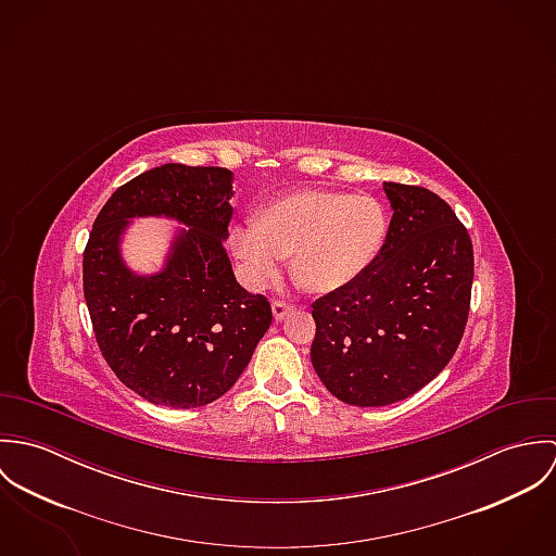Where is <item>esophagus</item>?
<instances>
[{
	"instance_id": "obj_1",
	"label": "esophagus",
	"mask_w": 556,
	"mask_h": 556,
	"mask_svg": "<svg viewBox=\"0 0 556 556\" xmlns=\"http://www.w3.org/2000/svg\"><path fill=\"white\" fill-rule=\"evenodd\" d=\"M291 311H293V304H289V302H282V300L271 302V313H274L276 320H282Z\"/></svg>"
}]
</instances>
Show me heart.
I'll return each mask as SVG.
<instances>
[{"label":"heart","instance_id":"1","mask_svg":"<svg viewBox=\"0 0 556 556\" xmlns=\"http://www.w3.org/2000/svg\"><path fill=\"white\" fill-rule=\"evenodd\" d=\"M388 227V212L375 197L300 190L267 205L256 220L233 225L229 245L252 287L267 285L293 254V278L306 291L331 293L377 261Z\"/></svg>","mask_w":556,"mask_h":556}]
</instances>
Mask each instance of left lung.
Returning a JSON list of instances; mask_svg holds the SVG:
<instances>
[{
    "label": "left lung",
    "instance_id": "8db88e82",
    "mask_svg": "<svg viewBox=\"0 0 556 556\" xmlns=\"http://www.w3.org/2000/svg\"><path fill=\"white\" fill-rule=\"evenodd\" d=\"M394 210L377 261L313 304L311 359L346 404L386 406L428 386L454 357L471 306L473 243L421 186L383 181Z\"/></svg>",
    "mask_w": 556,
    "mask_h": 556
}]
</instances>
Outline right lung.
<instances>
[{"label":"right lung","instance_id":"add662e5","mask_svg":"<svg viewBox=\"0 0 556 556\" xmlns=\"http://www.w3.org/2000/svg\"><path fill=\"white\" fill-rule=\"evenodd\" d=\"M233 173L162 164L119 186L83 252V293L96 342L115 377L152 404L192 408L227 394L271 325L267 298L239 287L225 250ZM189 229L156 275L132 273L121 238L132 217Z\"/></svg>","mask_w":556,"mask_h":556}]
</instances>
